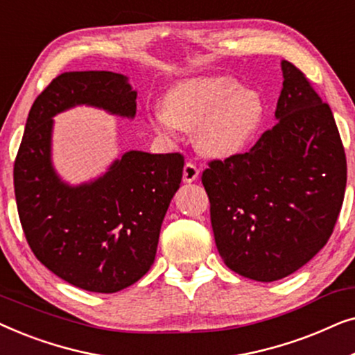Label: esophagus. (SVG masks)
<instances>
[{
    "mask_svg": "<svg viewBox=\"0 0 355 355\" xmlns=\"http://www.w3.org/2000/svg\"><path fill=\"white\" fill-rule=\"evenodd\" d=\"M198 174H200V171H198V168L196 166V164H193V163H186V166H184V171H182L184 182L197 181Z\"/></svg>",
    "mask_w": 355,
    "mask_h": 355,
    "instance_id": "34e87169",
    "label": "esophagus"
}]
</instances>
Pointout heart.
Segmentation results:
<instances>
[{
	"label": "heart",
	"mask_w": 355,
	"mask_h": 355,
	"mask_svg": "<svg viewBox=\"0 0 355 355\" xmlns=\"http://www.w3.org/2000/svg\"><path fill=\"white\" fill-rule=\"evenodd\" d=\"M164 111L152 116L158 134L196 129L197 148L211 158L239 155L259 134L265 105L254 89L231 76H202L178 82L163 98Z\"/></svg>",
	"instance_id": "obj_1"
}]
</instances>
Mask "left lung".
Returning a JSON list of instances; mask_svg holds the SVG:
<instances>
[{
	"mask_svg": "<svg viewBox=\"0 0 355 355\" xmlns=\"http://www.w3.org/2000/svg\"><path fill=\"white\" fill-rule=\"evenodd\" d=\"M281 71L276 124L249 152L213 159L202 174L223 261L261 283L286 278L323 249L347 179L331 108L294 64L281 61Z\"/></svg>",
	"mask_w": 355,
	"mask_h": 355,
	"instance_id": "8db88e82",
	"label": "left lung"
}]
</instances>
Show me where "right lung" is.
<instances>
[{"instance_id":"obj_1","label":"right lung","mask_w":355,"mask_h":355,"mask_svg":"<svg viewBox=\"0 0 355 355\" xmlns=\"http://www.w3.org/2000/svg\"><path fill=\"white\" fill-rule=\"evenodd\" d=\"M135 98L128 77L116 72L58 76L33 101L14 163L17 211L32 252L61 279L90 293H118L153 265L184 157L130 150L100 178L71 186L51 162L53 118L87 105L132 119Z\"/></svg>"}]
</instances>
